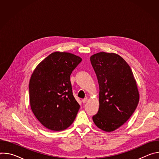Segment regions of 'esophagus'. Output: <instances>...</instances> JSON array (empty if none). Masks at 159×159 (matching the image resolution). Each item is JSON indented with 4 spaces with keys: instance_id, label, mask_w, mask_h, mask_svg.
<instances>
[{
    "instance_id": "obj_1",
    "label": "esophagus",
    "mask_w": 159,
    "mask_h": 159,
    "mask_svg": "<svg viewBox=\"0 0 159 159\" xmlns=\"http://www.w3.org/2000/svg\"><path fill=\"white\" fill-rule=\"evenodd\" d=\"M82 102L84 104V103H85V102H87V98H85V99H83L82 100Z\"/></svg>"
}]
</instances>
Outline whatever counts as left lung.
Instances as JSON below:
<instances>
[{
	"instance_id": "obj_1",
	"label": "left lung",
	"mask_w": 159,
	"mask_h": 159,
	"mask_svg": "<svg viewBox=\"0 0 159 159\" xmlns=\"http://www.w3.org/2000/svg\"><path fill=\"white\" fill-rule=\"evenodd\" d=\"M99 85V107L93 116L95 125L110 132L122 126L133 115L139 93L126 61L113 53L100 52L90 58Z\"/></svg>"
}]
</instances>
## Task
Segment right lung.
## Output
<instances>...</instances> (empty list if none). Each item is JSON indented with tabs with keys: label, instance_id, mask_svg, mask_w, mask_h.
Returning a JSON list of instances; mask_svg holds the SVG:
<instances>
[{
	"label": "right lung",
	"instance_id": "obj_1",
	"mask_svg": "<svg viewBox=\"0 0 159 159\" xmlns=\"http://www.w3.org/2000/svg\"><path fill=\"white\" fill-rule=\"evenodd\" d=\"M81 61L72 53L54 52L38 64L31 77V110L49 129H65L76 118L80 105L73 96L70 75Z\"/></svg>",
	"mask_w": 159,
	"mask_h": 159
}]
</instances>
